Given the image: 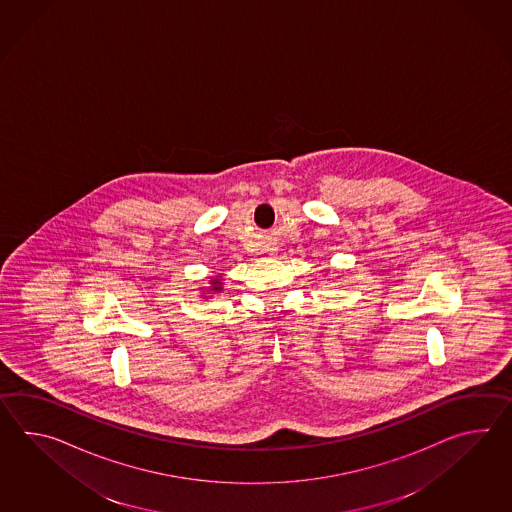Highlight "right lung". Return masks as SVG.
Masks as SVG:
<instances>
[{"label":"right lung","mask_w":512,"mask_h":512,"mask_svg":"<svg viewBox=\"0 0 512 512\" xmlns=\"http://www.w3.org/2000/svg\"><path fill=\"white\" fill-rule=\"evenodd\" d=\"M211 290H213V292H220V290H222V279H213V281H211Z\"/></svg>","instance_id":"1"}]
</instances>
